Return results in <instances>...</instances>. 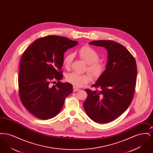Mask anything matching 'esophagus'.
<instances>
[{"mask_svg": "<svg viewBox=\"0 0 153 153\" xmlns=\"http://www.w3.org/2000/svg\"><path fill=\"white\" fill-rule=\"evenodd\" d=\"M80 89H78V88H77L73 87V92H77V91H79Z\"/></svg>", "mask_w": 153, "mask_h": 153, "instance_id": "esophagus-1", "label": "esophagus"}]
</instances>
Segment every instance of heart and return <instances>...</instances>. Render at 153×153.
Instances as JSON below:
<instances>
[{
    "mask_svg": "<svg viewBox=\"0 0 153 153\" xmlns=\"http://www.w3.org/2000/svg\"><path fill=\"white\" fill-rule=\"evenodd\" d=\"M79 56L88 64V71L95 78L100 77L105 70V66L99 60L100 56L98 53L93 48L85 46L80 49ZM73 53L68 54L64 59V65L66 69H69L73 61ZM91 77L88 74H80L72 72L66 76V81L72 84L74 87H81L91 81Z\"/></svg>",
    "mask_w": 153,
    "mask_h": 153,
    "instance_id": "1",
    "label": "heart"
}]
</instances>
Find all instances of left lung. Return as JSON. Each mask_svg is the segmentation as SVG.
Listing matches in <instances>:
<instances>
[{
    "label": "left lung",
    "instance_id": "8db88e82",
    "mask_svg": "<svg viewBox=\"0 0 153 153\" xmlns=\"http://www.w3.org/2000/svg\"><path fill=\"white\" fill-rule=\"evenodd\" d=\"M90 45L108 51L105 70L92 87L86 89L84 108L88 116L99 123L110 122L121 115L130 105L137 81V67L133 56L124 46L112 41L99 40Z\"/></svg>",
    "mask_w": 153,
    "mask_h": 153
}]
</instances>
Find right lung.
Returning a JSON list of instances; mask_svg holds the SVG:
<instances>
[{"instance_id":"add662e5","label":"right lung","mask_w":153,"mask_h":153,"mask_svg":"<svg viewBox=\"0 0 153 153\" xmlns=\"http://www.w3.org/2000/svg\"><path fill=\"white\" fill-rule=\"evenodd\" d=\"M77 44L64 36H48L36 39L23 53L19 95L23 106L34 116L43 120L56 117L73 92L71 84L60 81L63 77L61 70L64 53Z\"/></svg>"}]
</instances>
